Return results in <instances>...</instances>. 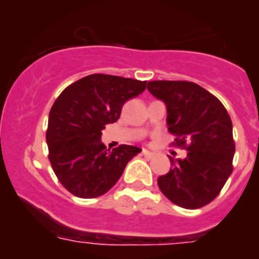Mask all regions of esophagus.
I'll use <instances>...</instances> for the list:
<instances>
[{
    "mask_svg": "<svg viewBox=\"0 0 259 259\" xmlns=\"http://www.w3.org/2000/svg\"><path fill=\"white\" fill-rule=\"evenodd\" d=\"M142 155H143V156H145V157H148V159H150V157H152V156H154V152H151V151H148V150H145V148H143V150H142Z\"/></svg>",
    "mask_w": 259,
    "mask_h": 259,
    "instance_id": "1",
    "label": "esophagus"
}]
</instances>
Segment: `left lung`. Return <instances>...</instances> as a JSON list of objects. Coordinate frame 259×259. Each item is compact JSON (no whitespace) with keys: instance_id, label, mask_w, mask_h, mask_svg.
I'll list each match as a JSON object with an SVG mask.
<instances>
[{"instance_id":"left-lung-1","label":"left lung","mask_w":259,"mask_h":259,"mask_svg":"<svg viewBox=\"0 0 259 259\" xmlns=\"http://www.w3.org/2000/svg\"><path fill=\"white\" fill-rule=\"evenodd\" d=\"M147 90L167 105L175 145L188 151L183 160L169 156L172 168L157 179V185L180 207H203L219 195L233 170L231 117L219 99L197 83L152 80Z\"/></svg>"}]
</instances>
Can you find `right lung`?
<instances>
[{"instance_id": "obj_1", "label": "right lung", "mask_w": 259, "mask_h": 259, "mask_svg": "<svg viewBox=\"0 0 259 259\" xmlns=\"http://www.w3.org/2000/svg\"><path fill=\"white\" fill-rule=\"evenodd\" d=\"M146 86V80L91 74L71 83L56 99L47 129L48 157L67 192L79 198L105 194L141 152L129 145L109 152L100 138L105 125L120 118L122 105Z\"/></svg>"}]
</instances>
